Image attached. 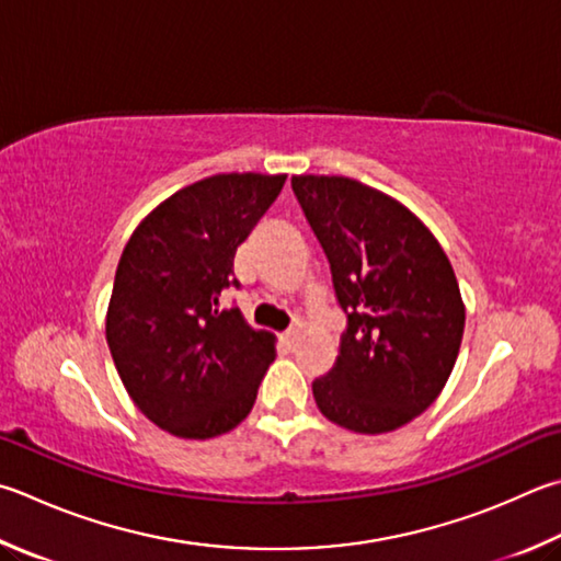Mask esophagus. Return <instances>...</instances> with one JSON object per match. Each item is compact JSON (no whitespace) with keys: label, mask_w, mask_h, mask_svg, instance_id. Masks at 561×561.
Segmentation results:
<instances>
[{"label":"esophagus","mask_w":561,"mask_h":561,"mask_svg":"<svg viewBox=\"0 0 561 561\" xmlns=\"http://www.w3.org/2000/svg\"><path fill=\"white\" fill-rule=\"evenodd\" d=\"M299 335H301V329H299V325H291V329H287V331H284V333H282V341H284V343H287V345H289V348H291V345L299 341Z\"/></svg>","instance_id":"1"}]
</instances>
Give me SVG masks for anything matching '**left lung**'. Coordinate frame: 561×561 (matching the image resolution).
<instances>
[{
    "mask_svg": "<svg viewBox=\"0 0 561 561\" xmlns=\"http://www.w3.org/2000/svg\"><path fill=\"white\" fill-rule=\"evenodd\" d=\"M291 191L345 313L339 358L313 380V400L345 430L392 432L439 397L461 348L451 262L420 218L360 181L294 176Z\"/></svg>",
    "mask_w": 561,
    "mask_h": 561,
    "instance_id": "8db88e82",
    "label": "left lung"
}]
</instances>
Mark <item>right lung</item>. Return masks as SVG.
<instances>
[{
	"label": "right lung",
	"instance_id": "obj_1",
	"mask_svg": "<svg viewBox=\"0 0 561 561\" xmlns=\"http://www.w3.org/2000/svg\"><path fill=\"white\" fill-rule=\"evenodd\" d=\"M287 176L218 174L181 188L139 222L122 252L107 309V345L135 404L181 439L238 426L274 360L222 291L240 282L236 252Z\"/></svg>",
	"mask_w": 561,
	"mask_h": 561
}]
</instances>
